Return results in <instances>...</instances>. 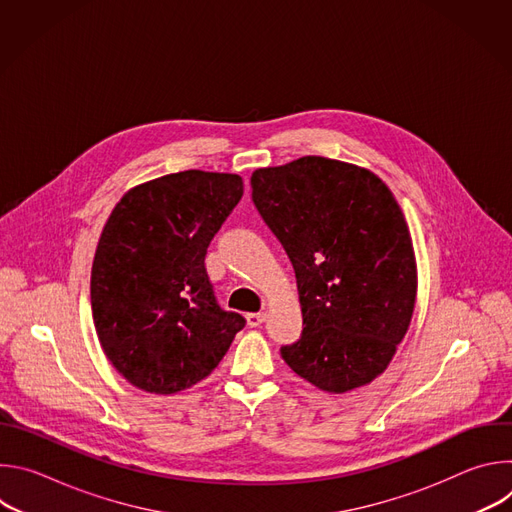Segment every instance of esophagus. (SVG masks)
Listing matches in <instances>:
<instances>
[{"mask_svg":"<svg viewBox=\"0 0 512 512\" xmlns=\"http://www.w3.org/2000/svg\"><path fill=\"white\" fill-rule=\"evenodd\" d=\"M265 318H267V314H263V312L247 314V324H249L251 328H257V326H261V324L265 322Z\"/></svg>","mask_w":512,"mask_h":512,"instance_id":"obj_1","label":"esophagus"}]
</instances>
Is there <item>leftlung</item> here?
Listing matches in <instances>:
<instances>
[{"instance_id": "left-lung-1", "label": "left lung", "mask_w": 512, "mask_h": 512, "mask_svg": "<svg viewBox=\"0 0 512 512\" xmlns=\"http://www.w3.org/2000/svg\"><path fill=\"white\" fill-rule=\"evenodd\" d=\"M253 202L298 279L302 338L287 367L326 393L383 375L417 298L411 233L389 186L371 170L304 156L251 174Z\"/></svg>"}]
</instances>
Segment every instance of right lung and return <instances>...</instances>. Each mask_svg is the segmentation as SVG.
Listing matches in <instances>:
<instances>
[{
	"label": "right lung",
	"instance_id": "1",
	"mask_svg": "<svg viewBox=\"0 0 512 512\" xmlns=\"http://www.w3.org/2000/svg\"><path fill=\"white\" fill-rule=\"evenodd\" d=\"M243 196L237 174L186 170L127 190L91 271L105 356L133 387L174 395L206 379L245 326L216 306L204 255Z\"/></svg>",
	"mask_w": 512,
	"mask_h": 512
}]
</instances>
